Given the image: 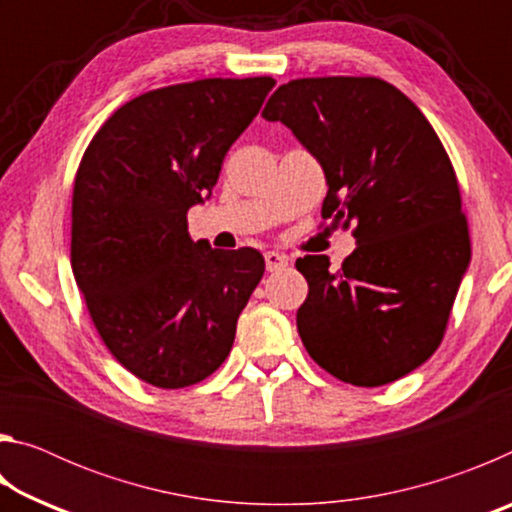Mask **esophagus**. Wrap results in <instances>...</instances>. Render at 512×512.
Masks as SVG:
<instances>
[{
  "mask_svg": "<svg viewBox=\"0 0 512 512\" xmlns=\"http://www.w3.org/2000/svg\"><path fill=\"white\" fill-rule=\"evenodd\" d=\"M266 259V271H282V268L289 266V257H284L280 253H275V250H268V253L264 255Z\"/></svg>",
  "mask_w": 512,
  "mask_h": 512,
  "instance_id": "esophagus-1",
  "label": "esophagus"
}]
</instances>
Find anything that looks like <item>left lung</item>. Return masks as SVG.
Masks as SVG:
<instances>
[{
	"mask_svg": "<svg viewBox=\"0 0 512 512\" xmlns=\"http://www.w3.org/2000/svg\"><path fill=\"white\" fill-rule=\"evenodd\" d=\"M320 162L323 219L354 223L357 248L336 273L305 255L298 332L309 357L354 386H384L443 341L472 246L456 171L420 108L375 76L280 85L264 108Z\"/></svg>",
	"mask_w": 512,
	"mask_h": 512,
	"instance_id": "8db88e82",
	"label": "left lung"
}]
</instances>
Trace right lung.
Masks as SVG:
<instances>
[{
	"instance_id": "add662e5",
	"label": "right lung",
	"mask_w": 512,
	"mask_h": 512,
	"mask_svg": "<svg viewBox=\"0 0 512 512\" xmlns=\"http://www.w3.org/2000/svg\"><path fill=\"white\" fill-rule=\"evenodd\" d=\"M271 76L203 79L121 106L83 153L72 194V271L112 357L158 388L198 384L235 343L264 275L255 248L194 244L187 210L212 194L225 153Z\"/></svg>"
}]
</instances>
